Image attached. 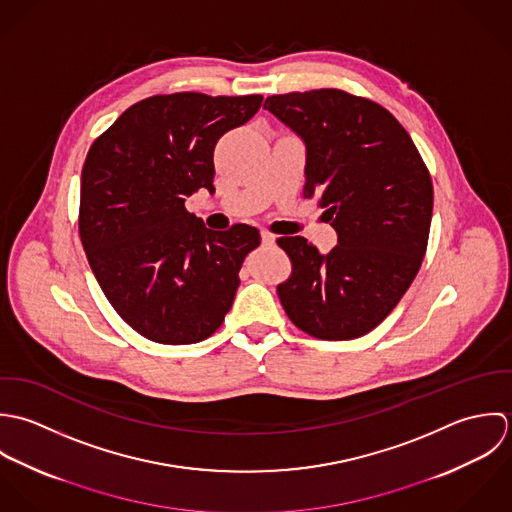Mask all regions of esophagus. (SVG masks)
I'll return each mask as SVG.
<instances>
[{
    "instance_id": "1",
    "label": "esophagus",
    "mask_w": 512,
    "mask_h": 512,
    "mask_svg": "<svg viewBox=\"0 0 512 512\" xmlns=\"http://www.w3.org/2000/svg\"><path fill=\"white\" fill-rule=\"evenodd\" d=\"M261 241H263V245H275V235L261 231Z\"/></svg>"
}]
</instances>
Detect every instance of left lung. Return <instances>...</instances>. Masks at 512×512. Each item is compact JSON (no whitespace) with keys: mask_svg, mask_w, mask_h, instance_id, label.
<instances>
[{"mask_svg":"<svg viewBox=\"0 0 512 512\" xmlns=\"http://www.w3.org/2000/svg\"><path fill=\"white\" fill-rule=\"evenodd\" d=\"M263 108L307 148L305 198L338 235L320 253L281 237L293 263L277 287L295 326L320 340L376 328L406 295L429 237L433 186L406 128L380 104L336 89L269 97Z\"/></svg>","mask_w":512,"mask_h":512,"instance_id":"8db88e82","label":"left lung"}]
</instances>
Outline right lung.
Instances as JSON below:
<instances>
[{"instance_id":"right-lung-1","label":"right lung","mask_w":512,"mask_h":512,"mask_svg":"<svg viewBox=\"0 0 512 512\" xmlns=\"http://www.w3.org/2000/svg\"><path fill=\"white\" fill-rule=\"evenodd\" d=\"M261 95H156L99 136L81 176L79 233L114 310L160 344L211 336L233 305L255 227L207 229L186 198L213 188L217 140L261 108Z\"/></svg>"}]
</instances>
